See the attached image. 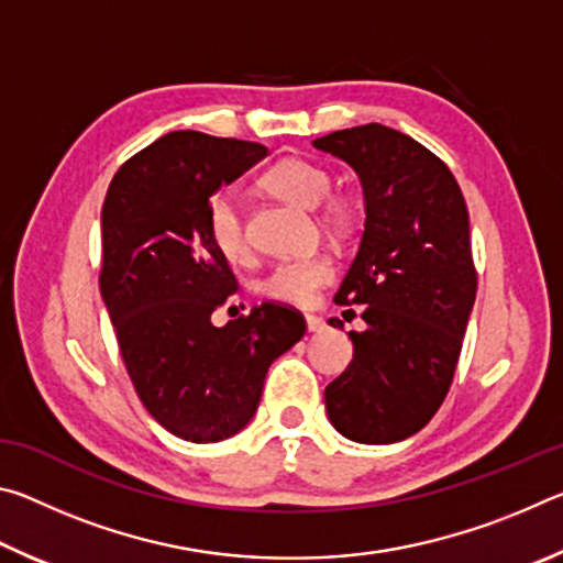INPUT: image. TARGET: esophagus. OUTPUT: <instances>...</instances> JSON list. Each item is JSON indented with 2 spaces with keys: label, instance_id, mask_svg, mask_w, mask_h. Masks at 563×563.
Wrapping results in <instances>:
<instances>
[{
  "label": "esophagus",
  "instance_id": "1",
  "mask_svg": "<svg viewBox=\"0 0 563 563\" xmlns=\"http://www.w3.org/2000/svg\"><path fill=\"white\" fill-rule=\"evenodd\" d=\"M305 325H308V332H322L328 328L325 320L318 318V316H305Z\"/></svg>",
  "mask_w": 563,
  "mask_h": 563
}]
</instances>
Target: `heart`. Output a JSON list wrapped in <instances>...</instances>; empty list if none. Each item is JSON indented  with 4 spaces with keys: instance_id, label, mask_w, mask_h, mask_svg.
Returning <instances> with one entry per match:
<instances>
[{
    "instance_id": "obj_1",
    "label": "heart",
    "mask_w": 563,
    "mask_h": 563,
    "mask_svg": "<svg viewBox=\"0 0 563 563\" xmlns=\"http://www.w3.org/2000/svg\"><path fill=\"white\" fill-rule=\"evenodd\" d=\"M265 186L275 196L285 198L300 208L320 206V221L330 228L332 233L347 235L357 221V211L352 198L345 194H330L332 174L308 158H283L265 174ZM208 235L216 251L231 263H243L251 258V238H247L245 218L241 206H238L231 194L216 196L208 206L206 216ZM335 278V263L325 253L300 255V258H288L275 263L273 268L263 275L258 290L265 298L298 305L305 308L316 300L320 288Z\"/></svg>"
}]
</instances>
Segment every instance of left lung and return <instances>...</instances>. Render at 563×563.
<instances>
[{"label":"left lung","mask_w":563,"mask_h":563,"mask_svg":"<svg viewBox=\"0 0 563 563\" xmlns=\"http://www.w3.org/2000/svg\"><path fill=\"white\" fill-rule=\"evenodd\" d=\"M357 170L365 233L335 295L365 305L352 362L325 387L330 422L362 444L399 442L452 387L476 295L470 211L440 156L383 123L312 141ZM332 328L340 320H330Z\"/></svg>","instance_id":"1"}]
</instances>
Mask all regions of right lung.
<instances>
[{
    "label": "right lung",
    "mask_w": 563,
    "mask_h": 563,
    "mask_svg": "<svg viewBox=\"0 0 563 563\" xmlns=\"http://www.w3.org/2000/svg\"><path fill=\"white\" fill-rule=\"evenodd\" d=\"M265 154L255 141L170 131L117 170L101 208L99 288L123 365L151 417L186 442L241 432L271 362L305 335L280 302L211 322L238 280L208 235V206Z\"/></svg>",
    "instance_id": "add662e5"
}]
</instances>
